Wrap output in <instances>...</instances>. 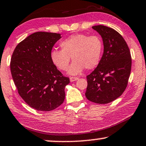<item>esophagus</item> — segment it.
Here are the masks:
<instances>
[{
    "label": "esophagus",
    "instance_id": "esophagus-1",
    "mask_svg": "<svg viewBox=\"0 0 146 146\" xmlns=\"http://www.w3.org/2000/svg\"><path fill=\"white\" fill-rule=\"evenodd\" d=\"M78 77H70V81H71V82H73V81H77V80H78Z\"/></svg>",
    "mask_w": 146,
    "mask_h": 146
}]
</instances>
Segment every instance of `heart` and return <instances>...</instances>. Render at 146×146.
I'll return each mask as SVG.
<instances>
[{
	"label": "heart",
	"instance_id": "obj_1",
	"mask_svg": "<svg viewBox=\"0 0 146 146\" xmlns=\"http://www.w3.org/2000/svg\"><path fill=\"white\" fill-rule=\"evenodd\" d=\"M61 50L50 52V60L57 69L66 71L71 57L73 60L68 73L71 75L80 74L83 69L91 70L97 67L102 58L104 44L98 35L85 34L71 35L60 42Z\"/></svg>",
	"mask_w": 146,
	"mask_h": 146
}]
</instances>
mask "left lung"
I'll return each instance as SVG.
<instances>
[{"label":"left lung","instance_id":"8db88e82","mask_svg":"<svg viewBox=\"0 0 146 146\" xmlns=\"http://www.w3.org/2000/svg\"><path fill=\"white\" fill-rule=\"evenodd\" d=\"M92 28L102 36L104 54L98 67L87 76L85 96L96 104H106L125 91L131 73V54L125 40L115 30L104 25Z\"/></svg>","mask_w":146,"mask_h":146}]
</instances>
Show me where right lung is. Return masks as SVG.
Instances as JSON below:
<instances>
[{
    "label": "right lung",
    "instance_id": "obj_1",
    "mask_svg": "<svg viewBox=\"0 0 146 146\" xmlns=\"http://www.w3.org/2000/svg\"><path fill=\"white\" fill-rule=\"evenodd\" d=\"M61 34L36 32L17 44L11 71L19 94L31 108L48 111L63 104L68 77L53 65L50 52Z\"/></svg>",
    "mask_w": 146,
    "mask_h": 146
}]
</instances>
